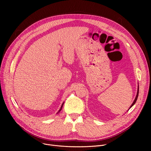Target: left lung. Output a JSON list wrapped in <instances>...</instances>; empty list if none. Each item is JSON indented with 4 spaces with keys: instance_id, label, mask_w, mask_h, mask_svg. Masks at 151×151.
<instances>
[{
    "instance_id": "8db88e82",
    "label": "left lung",
    "mask_w": 151,
    "mask_h": 151,
    "mask_svg": "<svg viewBox=\"0 0 151 151\" xmlns=\"http://www.w3.org/2000/svg\"><path fill=\"white\" fill-rule=\"evenodd\" d=\"M138 96H139V86H138V90H137V95H136V98H135V100H134V101H133V103H132V106L130 107V108H129V109H130L131 107L136 103V101H137V97H138Z\"/></svg>"
}]
</instances>
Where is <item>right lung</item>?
I'll use <instances>...</instances> for the list:
<instances>
[{
	"instance_id": "obj_1",
	"label": "right lung",
	"mask_w": 151,
	"mask_h": 151,
	"mask_svg": "<svg viewBox=\"0 0 151 151\" xmlns=\"http://www.w3.org/2000/svg\"><path fill=\"white\" fill-rule=\"evenodd\" d=\"M63 104H64V103H63V104H62V105H61V108H60V110H59V111H58V112H60V111H61V109H62V107H63Z\"/></svg>"
}]
</instances>
